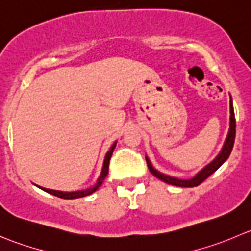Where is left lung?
Wrapping results in <instances>:
<instances>
[{"label": "left lung", "mask_w": 251, "mask_h": 251, "mask_svg": "<svg viewBox=\"0 0 251 251\" xmlns=\"http://www.w3.org/2000/svg\"><path fill=\"white\" fill-rule=\"evenodd\" d=\"M234 139H235V116H234V108H233V102H231V99H230V128H229L228 137H226V143H224V147L223 149H222V151L219 152L218 156H217L216 159L209 164V165H207L203 170L200 171V173L197 174L195 177L191 178V180H178V178L171 177V176L157 173V171L152 168L149 159L147 157L148 168H149L150 173H151L155 177L164 181V182L169 183V185L180 186V187H195V186H199L200 183L203 182V181L206 180L207 177H209L214 171L218 170V169L222 166V164L228 159L229 155H230L231 152V149H233V145H234Z\"/></svg>", "instance_id": "1"}]
</instances>
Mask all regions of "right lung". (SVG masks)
<instances>
[{
  "label": "right lung",
  "instance_id": "add662e5",
  "mask_svg": "<svg viewBox=\"0 0 251 251\" xmlns=\"http://www.w3.org/2000/svg\"><path fill=\"white\" fill-rule=\"evenodd\" d=\"M114 148H116V143H114V144L112 145L111 149H109V151L106 154V157H104V163H103V169H102L101 176H100V177H99V180H97V183L94 186V187H90V188H87V190H85V191H75V192H61V191L49 190V188H43V187H40V188H42L43 191H45V192L51 193V195L56 196V197H60V199H65V200L80 199V197H85V196L91 195V193H94L95 191H96L97 188H99L100 186L102 185L103 180H104V178H106L107 174H108L109 160H111L112 152H113Z\"/></svg>",
  "mask_w": 251,
  "mask_h": 251
}]
</instances>
